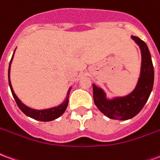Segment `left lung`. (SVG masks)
Wrapping results in <instances>:
<instances>
[{"instance_id":"obj_1","label":"left lung","mask_w":160,"mask_h":160,"mask_svg":"<svg viewBox=\"0 0 160 160\" xmlns=\"http://www.w3.org/2000/svg\"><path fill=\"white\" fill-rule=\"evenodd\" d=\"M131 38L141 51V75L134 90L125 97L108 99L104 91L92 84L96 106L103 114L115 120H128L135 117L144 107L153 87L154 70L148 45L138 37Z\"/></svg>"}]
</instances>
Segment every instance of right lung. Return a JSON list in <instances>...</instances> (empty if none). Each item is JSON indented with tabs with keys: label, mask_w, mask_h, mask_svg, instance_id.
I'll list each match as a JSON object with an SVG mask.
<instances>
[{
	"label": "right lung",
	"mask_w": 160,
	"mask_h": 160,
	"mask_svg": "<svg viewBox=\"0 0 160 160\" xmlns=\"http://www.w3.org/2000/svg\"><path fill=\"white\" fill-rule=\"evenodd\" d=\"M14 54V53H13ZM12 57H13V55L12 56V59L10 61V63H9V68H8V82H9V87H10V89H11V92H12V94L14 99L16 101V104L19 106V108L21 110L23 113L29 117V118H32L33 119L38 121H42V122H49V121H53L56 119V118H60L62 115L65 112L67 107H68V97H69V92L70 89L68 92V94H67L66 99L63 101L62 104L56 106V107L49 108V109H45V110H34V109H32V108L26 106V104H24L19 100V98L16 96V94L14 93V92L12 90V85H11V81H10V66H11V63H12Z\"/></svg>",
	"instance_id": "1"
}]
</instances>
